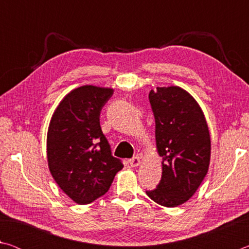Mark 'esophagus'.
Returning a JSON list of instances; mask_svg holds the SVG:
<instances>
[{"mask_svg": "<svg viewBox=\"0 0 249 249\" xmlns=\"http://www.w3.org/2000/svg\"><path fill=\"white\" fill-rule=\"evenodd\" d=\"M141 162H142V160H141L140 157H137V156H136V157H134V158H132V159L129 160V165L132 166V167H134V168L140 166Z\"/></svg>", "mask_w": 249, "mask_h": 249, "instance_id": "obj_1", "label": "esophagus"}]
</instances>
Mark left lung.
<instances>
[{"instance_id":"1","label":"left lung","mask_w":249,"mask_h":249,"mask_svg":"<svg viewBox=\"0 0 249 249\" xmlns=\"http://www.w3.org/2000/svg\"><path fill=\"white\" fill-rule=\"evenodd\" d=\"M149 101L162 175L157 189L146 193L156 203L176 208L192 197L208 174L209 126L199 103L182 88L158 87L150 91Z\"/></svg>"}]
</instances>
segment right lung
Returning <instances> with one entry per match:
<instances>
[{
	"mask_svg": "<svg viewBox=\"0 0 249 249\" xmlns=\"http://www.w3.org/2000/svg\"><path fill=\"white\" fill-rule=\"evenodd\" d=\"M114 90L87 84L60 101L47 132V161L59 188L78 204L108 191L123 165L111 154L100 113Z\"/></svg>",
	"mask_w": 249,
	"mask_h": 249,
	"instance_id": "1",
	"label": "right lung"
}]
</instances>
